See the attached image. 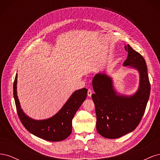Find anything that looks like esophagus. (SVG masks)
Masks as SVG:
<instances>
[{
  "label": "esophagus",
  "mask_w": 160,
  "mask_h": 160,
  "mask_svg": "<svg viewBox=\"0 0 160 160\" xmlns=\"http://www.w3.org/2000/svg\"><path fill=\"white\" fill-rule=\"evenodd\" d=\"M91 95H92V91L89 89L88 91V95L89 97H91Z\"/></svg>",
  "instance_id": "esophagus-1"
}]
</instances>
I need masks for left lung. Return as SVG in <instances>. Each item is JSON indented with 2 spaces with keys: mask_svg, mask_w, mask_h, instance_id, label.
Listing matches in <instances>:
<instances>
[{
  "mask_svg": "<svg viewBox=\"0 0 160 160\" xmlns=\"http://www.w3.org/2000/svg\"><path fill=\"white\" fill-rule=\"evenodd\" d=\"M125 49L128 55L123 65L135 69L139 73L136 93L129 96L118 94L113 88L112 78L105 73L96 74L92 83L97 131L108 139L119 138L133 132L143 117L149 98L151 88L146 61L129 45Z\"/></svg>",
  "mask_w": 160,
  "mask_h": 160,
  "instance_id": "8db88e82",
  "label": "left lung"
}]
</instances>
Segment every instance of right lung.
<instances>
[{"instance_id":"1","label":"right lung","mask_w":160,"mask_h":160,"mask_svg":"<svg viewBox=\"0 0 160 160\" xmlns=\"http://www.w3.org/2000/svg\"><path fill=\"white\" fill-rule=\"evenodd\" d=\"M17 74L13 84V95L18 118L24 127L34 135L47 141L59 142L68 138L72 132V119L85 100L88 89L83 88L72 93L59 112L52 117L35 120L27 116L21 109L17 96Z\"/></svg>"}]
</instances>
